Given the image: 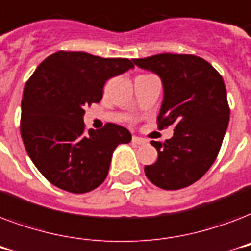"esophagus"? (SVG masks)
<instances>
[{"label":"esophagus","mask_w":251,"mask_h":251,"mask_svg":"<svg viewBox=\"0 0 251 251\" xmlns=\"http://www.w3.org/2000/svg\"><path fill=\"white\" fill-rule=\"evenodd\" d=\"M131 142H133L134 145H145V143H147V139L139 137H133L131 138Z\"/></svg>","instance_id":"obj_1"}]
</instances>
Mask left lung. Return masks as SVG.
Instances as JSON below:
<instances>
[{"label": "left lung", "mask_w": 251, "mask_h": 251, "mask_svg": "<svg viewBox=\"0 0 251 251\" xmlns=\"http://www.w3.org/2000/svg\"><path fill=\"white\" fill-rule=\"evenodd\" d=\"M133 61L161 78L164 100L157 127L175 130L171 139L151 142L157 160L146 165V176L164 190L190 186L214 164L228 127L230 109L223 76L194 54L161 53Z\"/></svg>", "instance_id": "obj_1"}]
</instances>
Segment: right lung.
Here are the masks:
<instances>
[{"label": "right lung", "mask_w": 251, "mask_h": 251, "mask_svg": "<svg viewBox=\"0 0 251 251\" xmlns=\"http://www.w3.org/2000/svg\"><path fill=\"white\" fill-rule=\"evenodd\" d=\"M134 66L127 58H101L60 50L47 57L23 91L21 135L35 167L54 186L83 194L100 186L120 143L131 134L108 122L87 130L84 108L99 102L109 78Z\"/></svg>", "instance_id": "obj_1"}]
</instances>
